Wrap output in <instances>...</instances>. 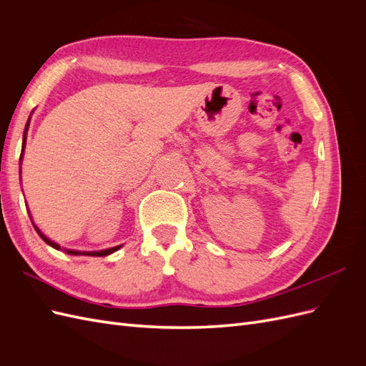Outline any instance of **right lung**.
Wrapping results in <instances>:
<instances>
[{"mask_svg": "<svg viewBox=\"0 0 366 366\" xmlns=\"http://www.w3.org/2000/svg\"><path fill=\"white\" fill-rule=\"evenodd\" d=\"M33 113V112H31ZM30 117H31V114H30ZM30 117L27 119V124H26V128H24V136H23V148H21V156H19V164L23 163V157H24V149H26V142H27V131H29V127H30ZM19 174H21V169H19ZM27 212H29V215H30V219H31V223H33V218H31V214H30V210H29V207H27ZM33 227L36 229V232H38V235L47 242L49 246H51L53 249H56V250H64L65 253H69V254H85V257H107V254H109V253H114L116 250H119L120 247H122V244L120 246H114V247H109V249H104V250H96V252H82V250H73V249H67V247H61L58 242H54V241H51L50 238H47L46 235L42 234V232L39 230V227L33 223Z\"/></svg>", "mask_w": 366, "mask_h": 366, "instance_id": "add662e5", "label": "right lung"}]
</instances>
